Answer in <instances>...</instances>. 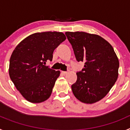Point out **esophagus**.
Segmentation results:
<instances>
[{
  "label": "esophagus",
  "mask_w": 130,
  "mask_h": 130,
  "mask_svg": "<svg viewBox=\"0 0 130 130\" xmlns=\"http://www.w3.org/2000/svg\"><path fill=\"white\" fill-rule=\"evenodd\" d=\"M62 73L64 75H66V74H67L68 72H64V71H62Z\"/></svg>",
  "instance_id": "esophagus-1"
}]
</instances>
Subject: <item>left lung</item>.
<instances>
[{"label":"left lung","mask_w":130,"mask_h":130,"mask_svg":"<svg viewBox=\"0 0 130 130\" xmlns=\"http://www.w3.org/2000/svg\"><path fill=\"white\" fill-rule=\"evenodd\" d=\"M78 62L84 68L76 73L72 90L77 99L85 104H94L104 98L119 76V61L113 47L97 34L85 32H66Z\"/></svg>","instance_id":"1"}]
</instances>
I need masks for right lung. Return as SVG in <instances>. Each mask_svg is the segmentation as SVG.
I'll list each match as a JSON object with an SVG mask.
<instances>
[{"label": "right lung", "mask_w": 130, "mask_h": 130, "mask_svg": "<svg viewBox=\"0 0 130 130\" xmlns=\"http://www.w3.org/2000/svg\"><path fill=\"white\" fill-rule=\"evenodd\" d=\"M60 32H36L16 46L10 59L9 75L17 90L28 102L41 103L50 97L60 71L45 66L53 51L66 40Z\"/></svg>", "instance_id": "obj_1"}]
</instances>
